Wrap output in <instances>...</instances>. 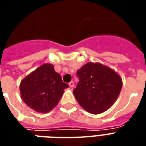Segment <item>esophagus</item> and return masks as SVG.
<instances>
[{
    "label": "esophagus",
    "instance_id": "34e87169",
    "mask_svg": "<svg viewBox=\"0 0 146 146\" xmlns=\"http://www.w3.org/2000/svg\"><path fill=\"white\" fill-rule=\"evenodd\" d=\"M69 86H70V88H73V87H74V82H73V81H71V82H70V84H69Z\"/></svg>",
    "mask_w": 146,
    "mask_h": 146
}]
</instances>
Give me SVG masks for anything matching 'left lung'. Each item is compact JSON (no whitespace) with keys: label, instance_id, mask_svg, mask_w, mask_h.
Wrapping results in <instances>:
<instances>
[{"label":"left lung","instance_id":"1","mask_svg":"<svg viewBox=\"0 0 146 146\" xmlns=\"http://www.w3.org/2000/svg\"><path fill=\"white\" fill-rule=\"evenodd\" d=\"M79 82L73 95L80 106L92 114L109 110L122 89V79L113 69L99 62H88L77 70Z\"/></svg>","mask_w":146,"mask_h":146}]
</instances>
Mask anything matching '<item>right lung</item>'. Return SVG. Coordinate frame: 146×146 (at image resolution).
Returning a JSON list of instances; mask_svg holds the SVG:
<instances>
[{"label":"right lung","instance_id":"right-lung-1","mask_svg":"<svg viewBox=\"0 0 146 146\" xmlns=\"http://www.w3.org/2000/svg\"><path fill=\"white\" fill-rule=\"evenodd\" d=\"M68 87L54 71V66L45 63L22 80L19 90L21 98L29 107L47 113L57 106Z\"/></svg>","mask_w":146,"mask_h":146}]
</instances>
